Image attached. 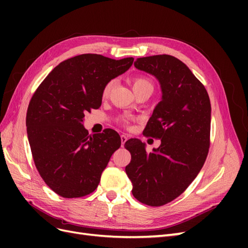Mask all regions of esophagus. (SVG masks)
<instances>
[{
    "label": "esophagus",
    "mask_w": 248,
    "mask_h": 248,
    "mask_svg": "<svg viewBox=\"0 0 248 248\" xmlns=\"http://www.w3.org/2000/svg\"><path fill=\"white\" fill-rule=\"evenodd\" d=\"M127 140H128V136H127V134H125V133H123L122 136H121V142H122V146L125 144Z\"/></svg>",
    "instance_id": "obj_1"
}]
</instances>
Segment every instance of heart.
Listing matches in <instances>:
<instances>
[{
	"label": "heart",
	"mask_w": 248,
	"mask_h": 248,
	"mask_svg": "<svg viewBox=\"0 0 248 248\" xmlns=\"http://www.w3.org/2000/svg\"><path fill=\"white\" fill-rule=\"evenodd\" d=\"M131 84H132V88H133V91H136V90H139L140 88H144V87H152V82L149 78H145V77H134L131 79ZM115 85V80L114 79H110L108 80L106 85L103 87L102 90V97L103 98H107V97L110 94L111 92V89ZM131 118L130 117H122L120 118L119 121L121 122L124 125H128L130 122Z\"/></svg>",
	"instance_id": "1"
}]
</instances>
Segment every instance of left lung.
<instances>
[{"label":"left lung","mask_w":248,"mask_h":248,"mask_svg":"<svg viewBox=\"0 0 248 248\" xmlns=\"http://www.w3.org/2000/svg\"><path fill=\"white\" fill-rule=\"evenodd\" d=\"M134 66L160 82L162 99L142 133L159 139L161 144L147 153L140 140H127L124 146L131 160L125 170L133 197L159 207L182 194L204 166L210 147L211 104L204 85L175 57L139 58Z\"/></svg>","instance_id":"obj_1"}]
</instances>
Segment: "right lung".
I'll use <instances>...</instances> for the list:
<instances>
[{"instance_id": "right-lung-1", "label": "right lung", "mask_w": 248, "mask_h": 248, "mask_svg": "<svg viewBox=\"0 0 248 248\" xmlns=\"http://www.w3.org/2000/svg\"><path fill=\"white\" fill-rule=\"evenodd\" d=\"M133 58L114 60L84 54L56 66L37 88L27 111L33 160L49 188L66 199L93 192L121 146L117 131L91 136L81 122L99 108L104 85L130 68Z\"/></svg>"}]
</instances>
